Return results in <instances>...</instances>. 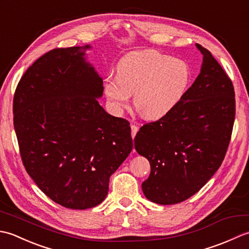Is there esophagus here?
Segmentation results:
<instances>
[{"instance_id": "esophagus-1", "label": "esophagus", "mask_w": 249, "mask_h": 249, "mask_svg": "<svg viewBox=\"0 0 249 249\" xmlns=\"http://www.w3.org/2000/svg\"><path fill=\"white\" fill-rule=\"evenodd\" d=\"M130 128H131V137H133V138H135V136H136V134L138 133V130H139V127L137 125H131L130 126Z\"/></svg>"}]
</instances>
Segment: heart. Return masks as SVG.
<instances>
[{
  "label": "heart",
  "instance_id": "b5f03b06",
  "mask_svg": "<svg viewBox=\"0 0 249 249\" xmlns=\"http://www.w3.org/2000/svg\"><path fill=\"white\" fill-rule=\"evenodd\" d=\"M189 80L190 71L184 61L155 50L134 51L118 63L116 78L106 80L105 94L116 111L134 94L136 110L146 119H158L178 104Z\"/></svg>",
  "mask_w": 249,
  "mask_h": 249
}]
</instances>
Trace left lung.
<instances>
[{
    "label": "left lung",
    "mask_w": 249,
    "mask_h": 249,
    "mask_svg": "<svg viewBox=\"0 0 249 249\" xmlns=\"http://www.w3.org/2000/svg\"><path fill=\"white\" fill-rule=\"evenodd\" d=\"M197 48L203 61L193 86L135 137L136 151L151 165L142 190L157 204H176L198 193L218 170L231 139L233 84L208 49L198 44Z\"/></svg>",
    "instance_id": "obj_1"
}]
</instances>
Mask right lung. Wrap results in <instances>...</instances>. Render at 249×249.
<instances>
[{
    "label": "right lung",
    "mask_w": 249,
    "mask_h": 249,
    "mask_svg": "<svg viewBox=\"0 0 249 249\" xmlns=\"http://www.w3.org/2000/svg\"><path fill=\"white\" fill-rule=\"evenodd\" d=\"M91 46L53 49L28 68L14 96V126L26 172L55 203H102L109 178L133 150L129 123L99 105L103 79Z\"/></svg>",
    "instance_id": "1"
}]
</instances>
